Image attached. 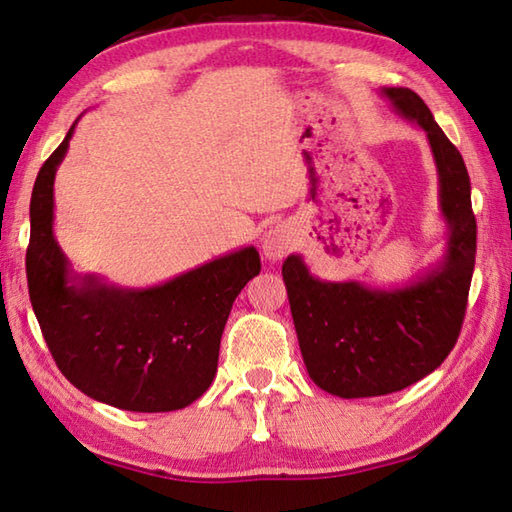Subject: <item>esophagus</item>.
I'll list each match as a JSON object with an SVG mask.
<instances>
[{
  "instance_id": "34e87169",
  "label": "esophagus",
  "mask_w": 512,
  "mask_h": 512,
  "mask_svg": "<svg viewBox=\"0 0 512 512\" xmlns=\"http://www.w3.org/2000/svg\"><path fill=\"white\" fill-rule=\"evenodd\" d=\"M292 246H295V237H292V231L284 224L270 228L264 237V255L268 259L286 257L292 250Z\"/></svg>"
}]
</instances>
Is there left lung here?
I'll return each instance as SVG.
<instances>
[{"label":"left lung","mask_w":512,"mask_h":512,"mask_svg":"<svg viewBox=\"0 0 512 512\" xmlns=\"http://www.w3.org/2000/svg\"><path fill=\"white\" fill-rule=\"evenodd\" d=\"M383 92L427 132L440 206L451 226L449 250L438 273L389 292H372L356 281L328 284L314 279L301 257L286 259L281 275L303 363L314 383L341 398L394 394L440 367L458 343L475 268L477 224L462 154L416 92Z\"/></svg>","instance_id":"left-lung-1"}]
</instances>
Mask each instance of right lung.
<instances>
[{
  "label": "right lung",
  "instance_id": "obj_1",
  "mask_svg": "<svg viewBox=\"0 0 512 512\" xmlns=\"http://www.w3.org/2000/svg\"><path fill=\"white\" fill-rule=\"evenodd\" d=\"M74 125L37 173L30 198L26 277L54 363L85 396L125 411H176L198 400L217 372L235 297L259 275L248 246L147 290H116L85 277L72 286L52 235V184Z\"/></svg>",
  "mask_w": 512,
  "mask_h": 512
}]
</instances>
